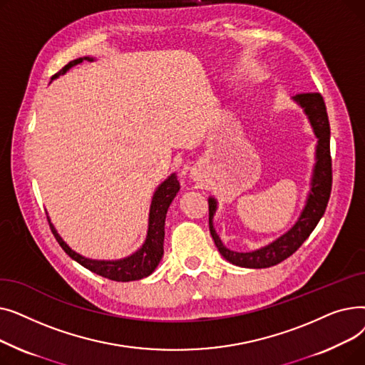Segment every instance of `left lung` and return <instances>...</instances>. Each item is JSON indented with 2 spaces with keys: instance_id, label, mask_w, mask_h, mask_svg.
I'll return each mask as SVG.
<instances>
[{
  "instance_id": "8db88e82",
  "label": "left lung",
  "mask_w": 365,
  "mask_h": 365,
  "mask_svg": "<svg viewBox=\"0 0 365 365\" xmlns=\"http://www.w3.org/2000/svg\"><path fill=\"white\" fill-rule=\"evenodd\" d=\"M293 102L304 112L315 134V164L311 178V187L306 197L304 207L294 225L278 237L275 241L266 244L252 252H235L227 248L215 229L213 217L217 210V200L208 198V225L216 247L220 255L232 264L250 269L271 267L287 257H290L297 248L311 235V232L322 217L331 192V157H330V123L327 109L319 93H303L293 96Z\"/></svg>"
}]
</instances>
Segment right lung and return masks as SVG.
Listing matches in <instances>:
<instances>
[{
  "mask_svg": "<svg viewBox=\"0 0 365 365\" xmlns=\"http://www.w3.org/2000/svg\"><path fill=\"white\" fill-rule=\"evenodd\" d=\"M83 61H93V57L84 56V57H80V59H75V61L69 62L65 68H62L56 75H53L51 80H56L57 76L66 73L72 66L81 63ZM179 189H180V183L178 180L176 173H171V175L161 185H158L157 190L153 192L152 201H150L148 232H146L145 242L133 255L123 257V259H117V260H96V259L84 257L83 255L73 252L72 248L63 241V238L59 235V232L56 231V227L51 223L48 216H47V219H48L54 238L57 240V242L61 244L65 253L71 259H73L75 262H78L81 266H84L86 269L98 274L103 278L118 281V282L138 281L145 277H149L153 271H155V267L158 266L160 260L163 259L164 225H165L167 210H168L171 201L175 200L176 194L179 192Z\"/></svg>",
  "mask_w": 365,
  "mask_h": 365,
  "instance_id": "add662e5",
  "label": "right lung"
}]
</instances>
